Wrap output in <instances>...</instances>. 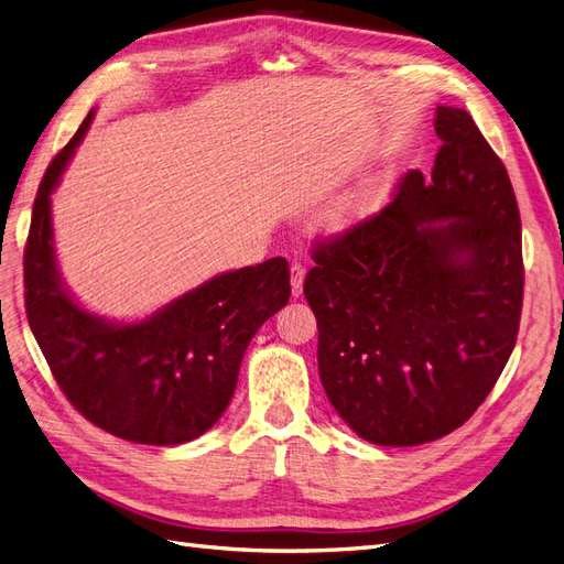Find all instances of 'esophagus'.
<instances>
[{"label": "esophagus", "mask_w": 564, "mask_h": 564, "mask_svg": "<svg viewBox=\"0 0 564 564\" xmlns=\"http://www.w3.org/2000/svg\"><path fill=\"white\" fill-rule=\"evenodd\" d=\"M303 280H305V268L301 263H292V296L299 299L303 294Z\"/></svg>", "instance_id": "obj_1"}]
</instances>
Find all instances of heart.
<instances>
[{
    "label": "heart",
    "instance_id": "heart-1",
    "mask_svg": "<svg viewBox=\"0 0 564 564\" xmlns=\"http://www.w3.org/2000/svg\"><path fill=\"white\" fill-rule=\"evenodd\" d=\"M392 185H395V174H392L390 169H381V172L365 176L348 195H344L334 204L327 216L329 228L346 230L355 224H360L362 218L371 216L373 212H379L390 197Z\"/></svg>",
    "mask_w": 564,
    "mask_h": 564
}]
</instances>
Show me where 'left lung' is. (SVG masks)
I'll return each instance as SVG.
<instances>
[{"label": "left lung", "mask_w": 564, "mask_h": 564, "mask_svg": "<svg viewBox=\"0 0 564 564\" xmlns=\"http://www.w3.org/2000/svg\"><path fill=\"white\" fill-rule=\"evenodd\" d=\"M431 178L313 249L319 381L371 445L416 447L464 425L516 348L522 228L513 185L473 117L440 106Z\"/></svg>", "instance_id": "obj_1"}]
</instances>
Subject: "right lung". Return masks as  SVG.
I'll list each match as a JSON object with an SVG mask.
<instances>
[{"label":"right lung","instance_id":"add662e5","mask_svg":"<svg viewBox=\"0 0 564 564\" xmlns=\"http://www.w3.org/2000/svg\"><path fill=\"white\" fill-rule=\"evenodd\" d=\"M94 110L48 164L25 245V311L56 383L98 429L139 445H183L226 412L247 346L284 308V259L224 272L141 322L84 311L61 280L51 193L89 131Z\"/></svg>","mask_w":564,"mask_h":564}]
</instances>
